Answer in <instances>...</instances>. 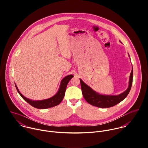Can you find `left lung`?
Here are the masks:
<instances>
[{"mask_svg":"<svg viewBox=\"0 0 148 148\" xmlns=\"http://www.w3.org/2000/svg\"><path fill=\"white\" fill-rule=\"evenodd\" d=\"M121 43V41H120ZM130 56V55H129ZM133 79V67L130 76L129 86L126 91L118 95H102L93 90L90 87L84 82L81 79H79L81 87L84 98L86 101L93 106L106 108L114 106L123 101L128 95L132 84Z\"/></svg>","mask_w":148,"mask_h":148,"instance_id":"left-lung-1","label":"left lung"}]
</instances>
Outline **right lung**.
<instances>
[{"label": "right lung", "mask_w": 148, "mask_h": 148, "mask_svg": "<svg viewBox=\"0 0 148 148\" xmlns=\"http://www.w3.org/2000/svg\"><path fill=\"white\" fill-rule=\"evenodd\" d=\"M74 76L73 75H69L65 77L61 81L60 86L57 92L52 97L48 99H43V100L35 101V100H32L30 99H29L25 97V96H23L22 94L20 93L18 88L17 87V86L16 85V84H15V86L20 95L23 98L24 100H25L30 105H31L32 107L38 109H46V108H49L55 107L56 105H58V104L60 103V102L62 101L63 98H64L67 84L70 81V80Z\"/></svg>", "instance_id": "1"}]
</instances>
